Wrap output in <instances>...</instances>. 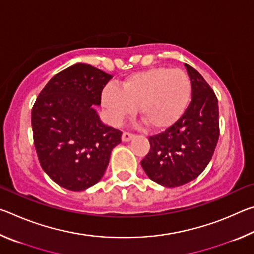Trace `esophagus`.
I'll return each mask as SVG.
<instances>
[{
	"mask_svg": "<svg viewBox=\"0 0 254 254\" xmlns=\"http://www.w3.org/2000/svg\"><path fill=\"white\" fill-rule=\"evenodd\" d=\"M133 136H134V134H133V133H130V132H123L122 140L124 141V142H127V141H130Z\"/></svg>",
	"mask_w": 254,
	"mask_h": 254,
	"instance_id": "34e87169",
	"label": "esophagus"
}]
</instances>
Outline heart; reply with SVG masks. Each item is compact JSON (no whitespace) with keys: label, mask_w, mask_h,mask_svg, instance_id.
<instances>
[{"label":"heart","mask_w":254,"mask_h":254,"mask_svg":"<svg viewBox=\"0 0 254 254\" xmlns=\"http://www.w3.org/2000/svg\"><path fill=\"white\" fill-rule=\"evenodd\" d=\"M191 97V81L182 69L150 68L121 81L120 88L107 85L102 105L114 124L131 117L139 107L141 119L156 128L171 126L182 117Z\"/></svg>","instance_id":"b5f03b06"}]
</instances>
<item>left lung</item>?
Wrapping results in <instances>:
<instances>
[{
    "label": "left lung",
    "instance_id": "1",
    "mask_svg": "<svg viewBox=\"0 0 254 254\" xmlns=\"http://www.w3.org/2000/svg\"><path fill=\"white\" fill-rule=\"evenodd\" d=\"M185 67L191 101L177 122L149 137L150 151L141 161L150 179L168 188L183 186L203 173L220 135L216 95L195 68Z\"/></svg>",
    "mask_w": 254,
    "mask_h": 254
}]
</instances>
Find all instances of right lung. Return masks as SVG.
<instances>
[{
	"label": "right lung",
	"mask_w": 254,
	"mask_h": 254,
	"mask_svg": "<svg viewBox=\"0 0 254 254\" xmlns=\"http://www.w3.org/2000/svg\"><path fill=\"white\" fill-rule=\"evenodd\" d=\"M98 68L75 64L58 72L40 92L31 112L33 142L45 173L68 190L100 182L122 132L101 121L103 88L112 79Z\"/></svg>",
	"instance_id": "obj_1"
}]
</instances>
